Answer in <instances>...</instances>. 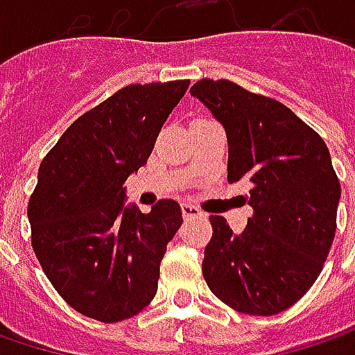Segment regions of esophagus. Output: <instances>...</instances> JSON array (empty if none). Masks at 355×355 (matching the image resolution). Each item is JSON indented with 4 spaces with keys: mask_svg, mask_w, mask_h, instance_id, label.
Returning a JSON list of instances; mask_svg holds the SVG:
<instances>
[{
    "mask_svg": "<svg viewBox=\"0 0 355 355\" xmlns=\"http://www.w3.org/2000/svg\"><path fill=\"white\" fill-rule=\"evenodd\" d=\"M182 213H184V217H199V215H203L199 207L196 205H191V203H182Z\"/></svg>",
    "mask_w": 355,
    "mask_h": 355,
    "instance_id": "1",
    "label": "esophagus"
}]
</instances>
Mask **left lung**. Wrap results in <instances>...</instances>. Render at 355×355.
<instances>
[{
    "label": "left lung",
    "mask_w": 355,
    "mask_h": 355,
    "mask_svg": "<svg viewBox=\"0 0 355 355\" xmlns=\"http://www.w3.org/2000/svg\"><path fill=\"white\" fill-rule=\"evenodd\" d=\"M191 96L225 128L227 180L251 182L254 211L239 235L211 215L203 279L243 314H279L316 282L334 241L342 191L328 146L291 108L231 80L203 78Z\"/></svg>",
    "instance_id": "left-lung-1"
}]
</instances>
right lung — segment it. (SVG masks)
Returning a JSON list of instances; mask_svg holds the SVG:
<instances>
[{"mask_svg":"<svg viewBox=\"0 0 355 355\" xmlns=\"http://www.w3.org/2000/svg\"><path fill=\"white\" fill-rule=\"evenodd\" d=\"M189 80L130 85L64 130L39 166L27 205L33 251L55 291L101 322L132 318L156 296L159 263L184 223L180 203L126 205Z\"/></svg>","mask_w":355,"mask_h":355,"instance_id":"1","label":"right lung"}]
</instances>
